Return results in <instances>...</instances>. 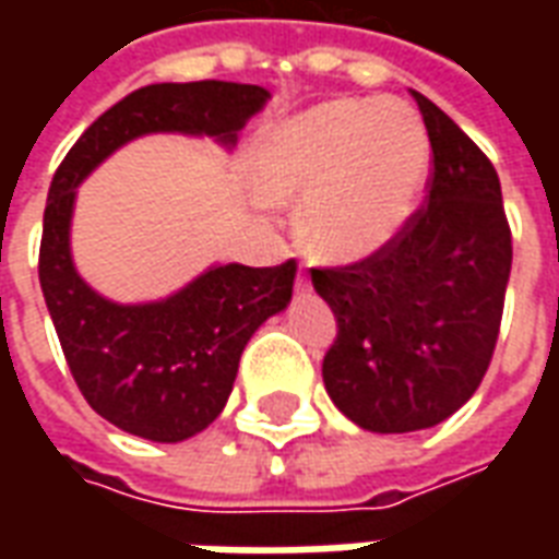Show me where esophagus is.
Segmentation results:
<instances>
[{"mask_svg":"<svg viewBox=\"0 0 559 559\" xmlns=\"http://www.w3.org/2000/svg\"><path fill=\"white\" fill-rule=\"evenodd\" d=\"M296 287H299V290H308V275H305V269H299V275H296Z\"/></svg>","mask_w":559,"mask_h":559,"instance_id":"obj_1","label":"esophagus"}]
</instances>
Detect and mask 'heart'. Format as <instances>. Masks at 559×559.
<instances>
[{
  "mask_svg": "<svg viewBox=\"0 0 559 559\" xmlns=\"http://www.w3.org/2000/svg\"><path fill=\"white\" fill-rule=\"evenodd\" d=\"M431 146L419 114L395 98H335L281 122L254 148L257 191L302 198V236L335 260L368 257L411 221Z\"/></svg>",
  "mask_w": 559,
  "mask_h": 559,
  "instance_id": "heart-1",
  "label": "heart"
}]
</instances>
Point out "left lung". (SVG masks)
<instances>
[{
  "label": "left lung",
  "mask_w": 559,
  "mask_h": 559,
  "mask_svg": "<svg viewBox=\"0 0 559 559\" xmlns=\"http://www.w3.org/2000/svg\"><path fill=\"white\" fill-rule=\"evenodd\" d=\"M413 98L431 140L425 206L371 257L311 269L338 320L323 356L329 399L377 433L433 428L473 399L497 347L512 269L493 164L437 104Z\"/></svg>",
  "instance_id": "obj_1"
}]
</instances>
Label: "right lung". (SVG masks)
Instances as JSON below:
<instances>
[{
    "label": "right lung",
    "mask_w": 559,
    "mask_h": 559,
    "mask_svg": "<svg viewBox=\"0 0 559 559\" xmlns=\"http://www.w3.org/2000/svg\"><path fill=\"white\" fill-rule=\"evenodd\" d=\"M266 102L263 86L224 80L143 86L83 131L50 182L38 254L44 302L83 399L134 437L179 443L218 419L245 344L290 302L296 260L212 266L160 302H110L71 260L78 185L128 140L155 131L206 134L233 146Z\"/></svg>",
    "instance_id": "right-lung-1"
}]
</instances>
